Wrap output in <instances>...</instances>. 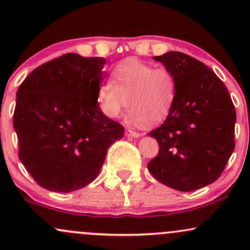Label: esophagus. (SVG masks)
Masks as SVG:
<instances>
[{"instance_id":"1","label":"esophagus","mask_w":250,"mask_h":250,"mask_svg":"<svg viewBox=\"0 0 250 250\" xmlns=\"http://www.w3.org/2000/svg\"><path fill=\"white\" fill-rule=\"evenodd\" d=\"M125 136H129V137H139V136H141V134L137 133V131L133 130V129H127V130H125Z\"/></svg>"}]
</instances>
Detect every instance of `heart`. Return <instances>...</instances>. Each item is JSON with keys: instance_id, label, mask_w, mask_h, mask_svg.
I'll list each match as a JSON object with an SVG mask.
<instances>
[{"instance_id": "1", "label": "heart", "mask_w": 250, "mask_h": 250, "mask_svg": "<svg viewBox=\"0 0 250 250\" xmlns=\"http://www.w3.org/2000/svg\"><path fill=\"white\" fill-rule=\"evenodd\" d=\"M176 93V76L170 69L127 60L111 71L97 99L102 113L110 119L121 115L128 103L129 121L154 125L169 115Z\"/></svg>"}]
</instances>
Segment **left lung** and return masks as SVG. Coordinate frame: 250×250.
Wrapping results in <instances>:
<instances>
[{
    "instance_id": "8db88e82",
    "label": "left lung",
    "mask_w": 250,
    "mask_h": 250,
    "mask_svg": "<svg viewBox=\"0 0 250 250\" xmlns=\"http://www.w3.org/2000/svg\"><path fill=\"white\" fill-rule=\"evenodd\" d=\"M154 60L175 74L177 93L165 123L148 134L160 146L148 169L168 187L196 190L219 179L233 153V101L225 83L199 60L179 51Z\"/></svg>"
}]
</instances>
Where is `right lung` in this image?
I'll return each mask as SVG.
<instances>
[{
    "label": "right lung",
    "instance_id": "add662e5",
    "mask_svg": "<svg viewBox=\"0 0 250 250\" xmlns=\"http://www.w3.org/2000/svg\"><path fill=\"white\" fill-rule=\"evenodd\" d=\"M103 57L64 54L40 65L16 93L19 157L43 188L69 193L93 182L125 134L100 109Z\"/></svg>",
    "mask_w": 250,
    "mask_h": 250
}]
</instances>
